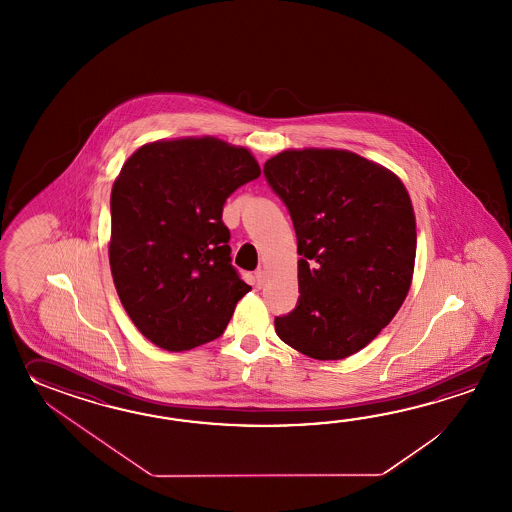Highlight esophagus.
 Returning <instances> with one entry per match:
<instances>
[{"instance_id": "obj_1", "label": "esophagus", "mask_w": 512, "mask_h": 512, "mask_svg": "<svg viewBox=\"0 0 512 512\" xmlns=\"http://www.w3.org/2000/svg\"><path fill=\"white\" fill-rule=\"evenodd\" d=\"M265 278H267V276H265V269H258V271H256V285L261 287V285L265 283Z\"/></svg>"}]
</instances>
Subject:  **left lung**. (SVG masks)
I'll use <instances>...</instances> for the list:
<instances>
[{
	"label": "left lung",
	"instance_id": "obj_1",
	"mask_svg": "<svg viewBox=\"0 0 512 512\" xmlns=\"http://www.w3.org/2000/svg\"><path fill=\"white\" fill-rule=\"evenodd\" d=\"M263 174L298 240V307L276 335L316 360L366 348L401 309L414 278L415 214L403 181L357 153L285 150Z\"/></svg>",
	"mask_w": 512,
	"mask_h": 512
}]
</instances>
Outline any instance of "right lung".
I'll return each instance as SVG.
<instances>
[{
    "instance_id": "right-lung-1",
    "label": "right lung",
    "mask_w": 512,
    "mask_h": 512,
    "mask_svg": "<svg viewBox=\"0 0 512 512\" xmlns=\"http://www.w3.org/2000/svg\"><path fill=\"white\" fill-rule=\"evenodd\" d=\"M247 148L216 137L146 142L111 188L109 267L144 337L186 351L223 335L251 285L230 263L227 197L260 177Z\"/></svg>"
}]
</instances>
